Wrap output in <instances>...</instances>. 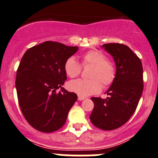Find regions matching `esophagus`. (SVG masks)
Wrapping results in <instances>:
<instances>
[{"mask_svg": "<svg viewBox=\"0 0 158 158\" xmlns=\"http://www.w3.org/2000/svg\"><path fill=\"white\" fill-rule=\"evenodd\" d=\"M85 98H84V97H81V96H79V97H78V100H79V101L84 100Z\"/></svg>", "mask_w": 158, "mask_h": 158, "instance_id": "esophagus-1", "label": "esophagus"}]
</instances>
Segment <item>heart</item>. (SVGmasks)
<instances>
[{
  "label": "heart",
  "instance_id": "1",
  "mask_svg": "<svg viewBox=\"0 0 158 158\" xmlns=\"http://www.w3.org/2000/svg\"><path fill=\"white\" fill-rule=\"evenodd\" d=\"M83 67L92 66L89 71L88 79H77L70 82L68 87L71 91L81 97L99 92L102 85L107 87L114 83L116 76L114 64L99 50H90L82 56ZM64 71L70 78L79 76L82 71V66L74 57H69L64 64Z\"/></svg>",
  "mask_w": 158,
  "mask_h": 158
}]
</instances>
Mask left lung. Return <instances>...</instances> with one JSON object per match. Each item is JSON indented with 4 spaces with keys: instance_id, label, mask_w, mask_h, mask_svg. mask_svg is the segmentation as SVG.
Segmentation results:
<instances>
[{
    "instance_id": "1",
    "label": "left lung",
    "mask_w": 158,
    "mask_h": 158,
    "mask_svg": "<svg viewBox=\"0 0 158 158\" xmlns=\"http://www.w3.org/2000/svg\"><path fill=\"white\" fill-rule=\"evenodd\" d=\"M102 48L114 57L116 76L104 99L92 97L94 109L90 122L103 130L121 127L130 118L138 105L143 91V68L141 60L127 45L105 44Z\"/></svg>"
}]
</instances>
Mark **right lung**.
Segmentation results:
<instances>
[{
    "instance_id": "add662e5",
    "label": "right lung",
    "mask_w": 158,
    "mask_h": 158,
    "mask_svg": "<svg viewBox=\"0 0 158 158\" xmlns=\"http://www.w3.org/2000/svg\"><path fill=\"white\" fill-rule=\"evenodd\" d=\"M77 51L78 47L46 41L28 49L20 60L16 78L19 106L26 121L40 132L63 127L77 100V94L62 87L65 61Z\"/></svg>"
}]
</instances>
